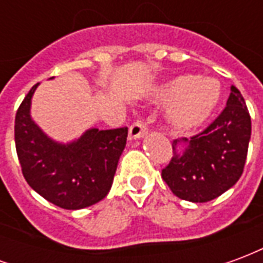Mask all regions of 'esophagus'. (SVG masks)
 Returning <instances> with one entry per match:
<instances>
[{
  "mask_svg": "<svg viewBox=\"0 0 263 263\" xmlns=\"http://www.w3.org/2000/svg\"><path fill=\"white\" fill-rule=\"evenodd\" d=\"M148 131L146 124H143L142 121H137L129 126V139H138V138L143 137Z\"/></svg>",
  "mask_w": 263,
  "mask_h": 263,
  "instance_id": "obj_1",
  "label": "esophagus"
}]
</instances>
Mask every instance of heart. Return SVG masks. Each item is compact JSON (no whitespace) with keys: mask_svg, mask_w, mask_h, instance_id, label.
<instances>
[{"mask_svg":"<svg viewBox=\"0 0 263 263\" xmlns=\"http://www.w3.org/2000/svg\"><path fill=\"white\" fill-rule=\"evenodd\" d=\"M220 83L214 79L200 80L197 76H182L159 92L165 103L173 104L169 111V121L179 131H190L203 125L220 105Z\"/></svg>","mask_w":263,"mask_h":263,"instance_id":"1","label":"heart"}]
</instances>
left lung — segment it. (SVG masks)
Listing matches in <instances>:
<instances>
[{
  "instance_id": "8db88e82",
  "label": "left lung",
  "mask_w": 263,
  "mask_h": 263,
  "mask_svg": "<svg viewBox=\"0 0 263 263\" xmlns=\"http://www.w3.org/2000/svg\"><path fill=\"white\" fill-rule=\"evenodd\" d=\"M251 117L242 94L231 86L227 107L203 132L172 142L173 158L162 179L175 196L205 203L231 189L242 175Z\"/></svg>"
}]
</instances>
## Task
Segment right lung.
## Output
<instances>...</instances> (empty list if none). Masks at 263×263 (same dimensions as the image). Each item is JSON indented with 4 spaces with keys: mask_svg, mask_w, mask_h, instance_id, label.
Instances as JSON below:
<instances>
[{
    "mask_svg": "<svg viewBox=\"0 0 263 263\" xmlns=\"http://www.w3.org/2000/svg\"><path fill=\"white\" fill-rule=\"evenodd\" d=\"M37 86L29 90L15 115V146L22 175L37 194L60 209L90 207L112 186L128 128H91L73 142H56L31 118Z\"/></svg>",
    "mask_w": 263,
    "mask_h": 263,
    "instance_id": "obj_1",
    "label": "right lung"
}]
</instances>
